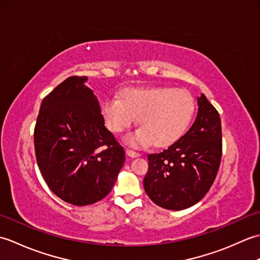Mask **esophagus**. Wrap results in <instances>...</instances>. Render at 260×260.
<instances>
[{"instance_id":"obj_1","label":"esophagus","mask_w":260,"mask_h":260,"mask_svg":"<svg viewBox=\"0 0 260 260\" xmlns=\"http://www.w3.org/2000/svg\"><path fill=\"white\" fill-rule=\"evenodd\" d=\"M126 154L131 157H139L140 156L139 153L135 152V151H132V150H126Z\"/></svg>"}]
</instances>
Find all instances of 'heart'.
Returning <instances> with one entry per match:
<instances>
[{
  "instance_id": "b5f03b06",
  "label": "heart",
  "mask_w": 260,
  "mask_h": 260,
  "mask_svg": "<svg viewBox=\"0 0 260 260\" xmlns=\"http://www.w3.org/2000/svg\"><path fill=\"white\" fill-rule=\"evenodd\" d=\"M196 105L186 91L169 87L128 88L121 99L113 96L102 105L105 124L112 132H123L139 117V128L124 136L134 146H168L190 126Z\"/></svg>"
}]
</instances>
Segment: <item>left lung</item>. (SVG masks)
<instances>
[{"label": "left lung", "instance_id": "obj_1", "mask_svg": "<svg viewBox=\"0 0 260 260\" xmlns=\"http://www.w3.org/2000/svg\"><path fill=\"white\" fill-rule=\"evenodd\" d=\"M198 115L186 133L167 150L148 154L143 181L151 200L168 210H184L207 194L222 153L221 120L207 97H198Z\"/></svg>", "mask_w": 260, "mask_h": 260}]
</instances>
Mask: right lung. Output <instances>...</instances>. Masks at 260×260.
<instances>
[{
  "instance_id": "add662e5",
  "label": "right lung",
  "mask_w": 260,
  "mask_h": 260,
  "mask_svg": "<svg viewBox=\"0 0 260 260\" xmlns=\"http://www.w3.org/2000/svg\"><path fill=\"white\" fill-rule=\"evenodd\" d=\"M87 77H69L43 98L35 128L38 167L50 190L74 206L112 191L125 152L105 127Z\"/></svg>"
}]
</instances>
